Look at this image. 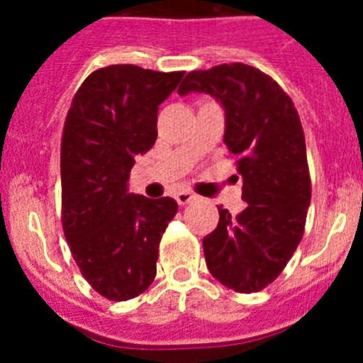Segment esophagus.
<instances>
[{
    "label": "esophagus",
    "instance_id": "esophagus-1",
    "mask_svg": "<svg viewBox=\"0 0 363 363\" xmlns=\"http://www.w3.org/2000/svg\"><path fill=\"white\" fill-rule=\"evenodd\" d=\"M174 198H176V201H178L179 205H187V203H191V201L196 200V196H194V194H192V192H189V191L176 192Z\"/></svg>",
    "mask_w": 363,
    "mask_h": 363
}]
</instances>
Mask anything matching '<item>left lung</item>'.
Returning a JSON list of instances; mask_svg holds the SVG:
<instances>
[{
    "label": "left lung",
    "mask_w": 363,
    "mask_h": 363,
    "mask_svg": "<svg viewBox=\"0 0 363 363\" xmlns=\"http://www.w3.org/2000/svg\"><path fill=\"white\" fill-rule=\"evenodd\" d=\"M205 92L225 108L223 143L236 156L247 207H218V227L203 238L211 274L236 293L277 280L303 236L311 203L306 138L293 99L271 76L243 63L192 70L178 94Z\"/></svg>",
    "instance_id": "left-lung-1"
}]
</instances>
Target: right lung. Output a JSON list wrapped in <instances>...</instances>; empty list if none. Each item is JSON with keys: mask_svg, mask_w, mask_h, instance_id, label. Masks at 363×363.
<instances>
[{"mask_svg": "<svg viewBox=\"0 0 363 363\" xmlns=\"http://www.w3.org/2000/svg\"><path fill=\"white\" fill-rule=\"evenodd\" d=\"M184 74L104 67L82 83L67 112L63 233L83 278L108 300H130L149 289L160 240L178 213L172 198L138 196L127 182L134 158L156 142L158 107Z\"/></svg>", "mask_w": 363, "mask_h": 363, "instance_id": "1", "label": "right lung"}]
</instances>
